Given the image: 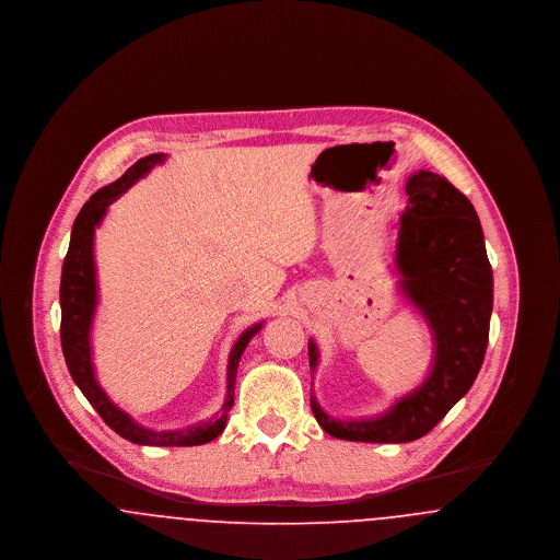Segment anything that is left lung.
<instances>
[{
	"label": "left lung",
	"instance_id": "8db88e82",
	"mask_svg": "<svg viewBox=\"0 0 560 560\" xmlns=\"http://www.w3.org/2000/svg\"><path fill=\"white\" fill-rule=\"evenodd\" d=\"M409 206L400 213L395 267L400 292L432 331L434 361L427 380L386 413L336 420L311 397L319 427L345 441L409 443L436 427L479 375L493 308V270L480 220L464 192L427 170L409 176ZM308 359L319 363L317 345Z\"/></svg>",
	"mask_w": 560,
	"mask_h": 560
}]
</instances>
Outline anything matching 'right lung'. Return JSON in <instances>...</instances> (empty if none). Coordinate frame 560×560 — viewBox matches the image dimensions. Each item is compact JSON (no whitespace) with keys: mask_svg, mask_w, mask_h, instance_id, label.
Wrapping results in <instances>:
<instances>
[{"mask_svg":"<svg viewBox=\"0 0 560 560\" xmlns=\"http://www.w3.org/2000/svg\"><path fill=\"white\" fill-rule=\"evenodd\" d=\"M165 160L163 153L149 155L144 160L136 161L132 167L113 185L96 190L90 201L83 203L81 212L75 218L69 252L62 262V277H60V345L67 361L69 373L73 382L80 386L83 397L98 411V416L113 428L119 436L128 439L136 445H153V447H192L213 441L224 427L229 411L235 400V377L240 368L241 354L249 340L260 331L262 323L247 327L237 342L231 348L229 370H226V399L220 413L208 420L199 422L183 430H151L133 422L132 416L121 411L107 393L101 388L94 375L92 365V347H90V329L96 313L98 302V288H96V267H94V229L105 218L108 206L117 201L136 180H140L155 163Z\"/></svg>","mask_w":560,"mask_h":560,"instance_id":"obj_1","label":"right lung"}]
</instances>
